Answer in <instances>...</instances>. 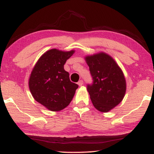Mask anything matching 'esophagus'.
<instances>
[{"label":"esophagus","mask_w":154,"mask_h":154,"mask_svg":"<svg viewBox=\"0 0 154 154\" xmlns=\"http://www.w3.org/2000/svg\"><path fill=\"white\" fill-rule=\"evenodd\" d=\"M77 84H78L79 86H82L83 85V80H82V79H81V80H79Z\"/></svg>","instance_id":"1"}]
</instances>
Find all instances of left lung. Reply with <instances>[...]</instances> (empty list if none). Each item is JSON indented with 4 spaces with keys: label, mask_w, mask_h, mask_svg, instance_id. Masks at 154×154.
Masks as SVG:
<instances>
[{
    "label": "left lung",
    "mask_w": 154,
    "mask_h": 154,
    "mask_svg": "<svg viewBox=\"0 0 154 154\" xmlns=\"http://www.w3.org/2000/svg\"><path fill=\"white\" fill-rule=\"evenodd\" d=\"M93 82L88 85L92 103L100 112H109L121 103L126 93L122 70L109 54L99 52L85 57Z\"/></svg>",
    "instance_id": "obj_1"
}]
</instances>
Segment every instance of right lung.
<instances>
[{
    "label": "right lung",
    "instance_id": "right-lung-1",
    "mask_svg": "<svg viewBox=\"0 0 154 154\" xmlns=\"http://www.w3.org/2000/svg\"><path fill=\"white\" fill-rule=\"evenodd\" d=\"M75 50L47 51L35 63L29 79V88L36 101L52 111L65 109L72 101L78 85L72 82L63 66Z\"/></svg>",
    "mask_w": 154,
    "mask_h": 154
}]
</instances>
